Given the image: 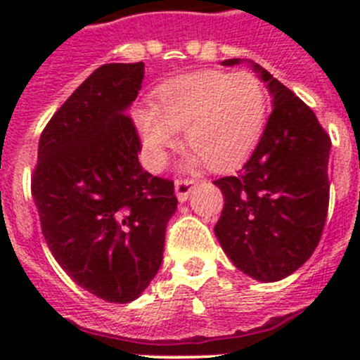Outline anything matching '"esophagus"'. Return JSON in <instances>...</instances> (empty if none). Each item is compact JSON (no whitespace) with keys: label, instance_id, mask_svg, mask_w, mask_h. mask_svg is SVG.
<instances>
[{"label":"esophagus","instance_id":"esophagus-1","mask_svg":"<svg viewBox=\"0 0 360 360\" xmlns=\"http://www.w3.org/2000/svg\"><path fill=\"white\" fill-rule=\"evenodd\" d=\"M196 186L195 178H178L176 182H174V191H176V198L180 202H186L189 198V195L193 193Z\"/></svg>","mask_w":360,"mask_h":360}]
</instances>
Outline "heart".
<instances>
[{
	"instance_id": "heart-1",
	"label": "heart",
	"mask_w": 360,
	"mask_h": 360,
	"mask_svg": "<svg viewBox=\"0 0 360 360\" xmlns=\"http://www.w3.org/2000/svg\"><path fill=\"white\" fill-rule=\"evenodd\" d=\"M266 91L249 72L187 73L162 82L153 94V110L133 113L149 167L158 169L164 151L184 131L189 162L214 171L249 157L265 131Z\"/></svg>"
}]
</instances>
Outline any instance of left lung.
Here are the masks:
<instances>
[{
  "mask_svg": "<svg viewBox=\"0 0 360 360\" xmlns=\"http://www.w3.org/2000/svg\"><path fill=\"white\" fill-rule=\"evenodd\" d=\"M252 68L266 82L274 108L236 176L214 180L225 200L214 234L236 269L272 283L295 272L319 245L328 214L332 141L294 91L256 63Z\"/></svg>",
  "mask_w": 360,
  "mask_h": 360,
  "instance_id": "1",
  "label": "left lung"
}]
</instances>
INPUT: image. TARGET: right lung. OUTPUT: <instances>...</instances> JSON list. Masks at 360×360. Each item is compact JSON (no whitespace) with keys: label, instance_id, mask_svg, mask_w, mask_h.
Masks as SVG:
<instances>
[{"label":"right lung","instance_id":"1","mask_svg":"<svg viewBox=\"0 0 360 360\" xmlns=\"http://www.w3.org/2000/svg\"><path fill=\"white\" fill-rule=\"evenodd\" d=\"M144 63L95 70L44 126L32 173L41 231L79 287L129 303L157 276L174 184L142 169L141 136L126 113Z\"/></svg>","mask_w":360,"mask_h":360}]
</instances>
